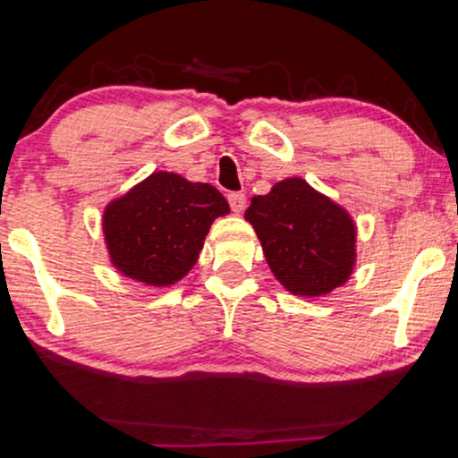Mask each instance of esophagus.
Returning <instances> with one entry per match:
<instances>
[{
    "label": "esophagus",
    "mask_w": 458,
    "mask_h": 458,
    "mask_svg": "<svg viewBox=\"0 0 458 458\" xmlns=\"http://www.w3.org/2000/svg\"><path fill=\"white\" fill-rule=\"evenodd\" d=\"M228 202H230V208H233L234 213H243L245 211V204H247V198H245V193L233 191L228 196Z\"/></svg>",
    "instance_id": "34e87169"
}]
</instances>
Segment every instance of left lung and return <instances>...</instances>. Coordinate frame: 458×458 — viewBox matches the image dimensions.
<instances>
[{"label":"left lung","mask_w":458,"mask_h":458,"mask_svg":"<svg viewBox=\"0 0 458 458\" xmlns=\"http://www.w3.org/2000/svg\"><path fill=\"white\" fill-rule=\"evenodd\" d=\"M245 219L254 225L276 280L293 295H329L353 273V217L303 178H286L267 196L251 198Z\"/></svg>","instance_id":"8db88e82"}]
</instances>
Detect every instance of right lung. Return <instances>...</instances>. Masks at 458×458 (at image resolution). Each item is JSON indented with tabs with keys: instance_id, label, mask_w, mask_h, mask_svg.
Masks as SVG:
<instances>
[{
	"instance_id": "add662e5",
	"label": "right lung",
	"mask_w": 458,
	"mask_h": 458,
	"mask_svg": "<svg viewBox=\"0 0 458 458\" xmlns=\"http://www.w3.org/2000/svg\"><path fill=\"white\" fill-rule=\"evenodd\" d=\"M228 213L225 198L208 182L152 172L105 207L109 260L131 280L172 286L198 262L211 224Z\"/></svg>"
}]
</instances>
